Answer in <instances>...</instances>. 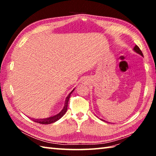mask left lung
Returning a JSON list of instances; mask_svg holds the SVG:
<instances>
[{
	"instance_id": "obj_1",
	"label": "left lung",
	"mask_w": 156,
	"mask_h": 156,
	"mask_svg": "<svg viewBox=\"0 0 156 156\" xmlns=\"http://www.w3.org/2000/svg\"><path fill=\"white\" fill-rule=\"evenodd\" d=\"M133 50L134 51H135L136 52H137L138 53V54H140L142 56H143V54H142V51L140 50V49L139 48V47L138 46V45H136L135 47H134V48H133Z\"/></svg>"
}]
</instances>
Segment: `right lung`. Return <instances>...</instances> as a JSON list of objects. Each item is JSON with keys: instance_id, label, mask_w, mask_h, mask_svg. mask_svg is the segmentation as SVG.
<instances>
[{"instance_id": "1", "label": "right lung", "mask_w": 156, "mask_h": 156, "mask_svg": "<svg viewBox=\"0 0 156 156\" xmlns=\"http://www.w3.org/2000/svg\"><path fill=\"white\" fill-rule=\"evenodd\" d=\"M73 90H74V89H73ZM73 91L71 92V93L69 94V96L67 97V98H66V100H65V103L64 108H63L62 110L58 113V114H57L56 115L53 116V117H50L49 118H46V119H41V120H38V119L34 120V121H35V122H38V123H40V124H43V125H49V124L53 123V122H56V121H57V120H58L60 118H62V116L65 115V113H66V112H67V107H68L69 100L71 94L72 93Z\"/></svg>"}]
</instances>
